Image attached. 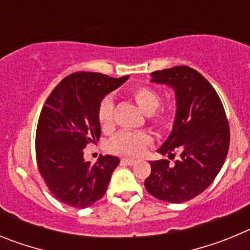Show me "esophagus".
<instances>
[{
  "label": "esophagus",
  "instance_id": "34e87169",
  "mask_svg": "<svg viewBox=\"0 0 250 250\" xmlns=\"http://www.w3.org/2000/svg\"><path fill=\"white\" fill-rule=\"evenodd\" d=\"M121 164L129 165V167H131V165L136 164V160H134V159H129V158H124V159H121Z\"/></svg>",
  "mask_w": 250,
  "mask_h": 250
}]
</instances>
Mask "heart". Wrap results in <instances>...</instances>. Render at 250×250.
<instances>
[{
	"instance_id": "b5f03b06",
	"label": "heart",
	"mask_w": 250,
	"mask_h": 250,
	"mask_svg": "<svg viewBox=\"0 0 250 250\" xmlns=\"http://www.w3.org/2000/svg\"><path fill=\"white\" fill-rule=\"evenodd\" d=\"M132 99L135 100L139 109L144 114L149 115V118L155 125L164 126L169 121V115L164 111H156L160 105V96L155 90L150 89L147 86H140L132 90ZM112 111H114V103L110 98H105L99 105L98 119L101 127L104 130L110 129L112 125ZM151 143V138L147 132L144 131H124L118 132L110 140V151L119 154V155L138 156L144 151L145 147Z\"/></svg>"
}]
</instances>
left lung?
<instances>
[{
    "label": "left lung",
    "instance_id": "obj_1",
    "mask_svg": "<svg viewBox=\"0 0 250 250\" xmlns=\"http://www.w3.org/2000/svg\"><path fill=\"white\" fill-rule=\"evenodd\" d=\"M150 81L175 92L173 129L158 152L171 158L179 151L180 158L174 165L149 161L151 174L144 184L156 199L180 204L203 193L222 169L230 139L228 120L214 87L194 68H165L152 72Z\"/></svg>",
    "mask_w": 250,
    "mask_h": 250
}]
</instances>
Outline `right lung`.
Returning <instances> with one entry per match:
<instances>
[{
	"mask_svg": "<svg viewBox=\"0 0 250 250\" xmlns=\"http://www.w3.org/2000/svg\"><path fill=\"white\" fill-rule=\"evenodd\" d=\"M127 79L75 72L46 100L36 130L37 167L51 193L63 204L83 209L105 194L120 160L105 155L91 164L83 159V149L100 138V103Z\"/></svg>",
	"mask_w": 250,
	"mask_h": 250,
	"instance_id": "1",
	"label": "right lung"
}]
</instances>
